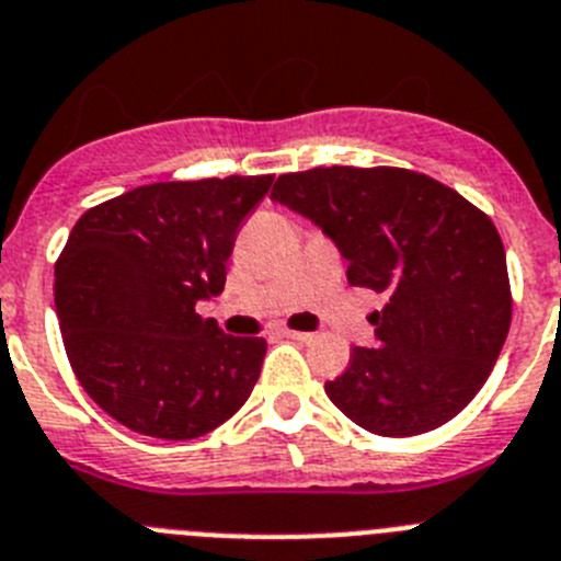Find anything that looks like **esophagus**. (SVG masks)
Returning a JSON list of instances; mask_svg holds the SVG:
<instances>
[{
  "label": "esophagus",
  "mask_w": 561,
  "mask_h": 561,
  "mask_svg": "<svg viewBox=\"0 0 561 561\" xmlns=\"http://www.w3.org/2000/svg\"><path fill=\"white\" fill-rule=\"evenodd\" d=\"M285 337H290V341H299V343H310L312 335L310 332H299V330H285L282 332Z\"/></svg>",
  "instance_id": "obj_1"
}]
</instances>
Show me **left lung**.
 <instances>
[{
	"mask_svg": "<svg viewBox=\"0 0 561 561\" xmlns=\"http://www.w3.org/2000/svg\"><path fill=\"white\" fill-rule=\"evenodd\" d=\"M271 201L316 224L346 279L382 293L377 346H355L327 397L363 431L419 436L481 391L512 324L506 251L481 209L400 168L279 175Z\"/></svg>",
	"mask_w": 561,
	"mask_h": 561,
	"instance_id": "obj_1",
	"label": "left lung"
}]
</instances>
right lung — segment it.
Here are the masks:
<instances>
[{
    "instance_id": "right-lung-1",
    "label": "right lung",
    "mask_w": 561,
    "mask_h": 561,
    "mask_svg": "<svg viewBox=\"0 0 561 561\" xmlns=\"http://www.w3.org/2000/svg\"><path fill=\"white\" fill-rule=\"evenodd\" d=\"M274 175L164 181L94 206L55 262V312L85 393L119 425L186 442L254 391L268 343L195 312L220 296L234 237Z\"/></svg>"
}]
</instances>
